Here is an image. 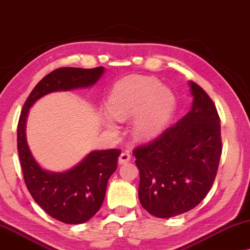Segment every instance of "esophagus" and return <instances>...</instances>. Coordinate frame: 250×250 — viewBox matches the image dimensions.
<instances>
[{"mask_svg":"<svg viewBox=\"0 0 250 250\" xmlns=\"http://www.w3.org/2000/svg\"><path fill=\"white\" fill-rule=\"evenodd\" d=\"M131 160V156H130V153L129 152H122L121 155L119 156V163L120 164H125V163H128V162Z\"/></svg>","mask_w":250,"mask_h":250,"instance_id":"obj_1","label":"esophagus"}]
</instances>
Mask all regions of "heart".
Returning <instances> with one entry per match:
<instances>
[{"mask_svg": "<svg viewBox=\"0 0 250 250\" xmlns=\"http://www.w3.org/2000/svg\"><path fill=\"white\" fill-rule=\"evenodd\" d=\"M175 97L152 77L131 76L117 83L107 98V111L114 120L133 118L131 129L139 139H150L161 133L173 114ZM111 130L115 125L106 120Z\"/></svg>", "mask_w": 250, "mask_h": 250, "instance_id": "1", "label": "heart"}]
</instances>
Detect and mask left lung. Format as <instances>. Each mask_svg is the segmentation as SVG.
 Returning <instances> with one entry per match:
<instances>
[{
    "label": "left lung",
    "mask_w": 250,
    "mask_h": 250,
    "mask_svg": "<svg viewBox=\"0 0 250 250\" xmlns=\"http://www.w3.org/2000/svg\"><path fill=\"white\" fill-rule=\"evenodd\" d=\"M191 110L132 154L139 168L142 206L167 219L196 207L212 188L222 154L215 105L199 85L189 83Z\"/></svg>",
    "instance_id": "obj_1"
}]
</instances>
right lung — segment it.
I'll return each instance as SVG.
<instances>
[{
  "label": "right lung",
  "instance_id": "add662e5",
  "mask_svg": "<svg viewBox=\"0 0 250 250\" xmlns=\"http://www.w3.org/2000/svg\"><path fill=\"white\" fill-rule=\"evenodd\" d=\"M103 66L93 69L59 68L35 86L21 111L17 144L23 180L35 202L48 215L66 224L91 219L103 204L108 179L118 167L120 149L95 150L68 172L53 173L42 168L31 155L26 140V120L31 105L44 95L94 85L103 75Z\"/></svg>",
  "mask_w": 250,
  "mask_h": 250
}]
</instances>
